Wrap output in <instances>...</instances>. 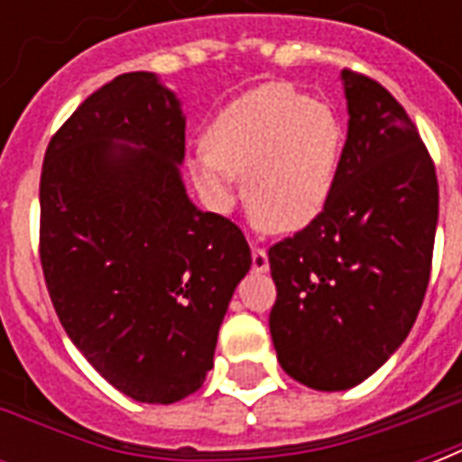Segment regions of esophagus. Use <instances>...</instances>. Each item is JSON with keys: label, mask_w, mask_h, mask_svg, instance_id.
I'll use <instances>...</instances> for the list:
<instances>
[{"label": "esophagus", "mask_w": 462, "mask_h": 462, "mask_svg": "<svg viewBox=\"0 0 462 462\" xmlns=\"http://www.w3.org/2000/svg\"><path fill=\"white\" fill-rule=\"evenodd\" d=\"M252 270L267 272L270 270V260H267V250L252 242Z\"/></svg>", "instance_id": "obj_1"}]
</instances>
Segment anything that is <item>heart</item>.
Returning <instances> with one entry per match:
<instances>
[{
    "label": "heart",
    "mask_w": 462,
    "mask_h": 462,
    "mask_svg": "<svg viewBox=\"0 0 462 462\" xmlns=\"http://www.w3.org/2000/svg\"><path fill=\"white\" fill-rule=\"evenodd\" d=\"M341 158V125L329 106L287 84H267L225 106L192 152V180L215 210H230L235 180L270 230L307 227L329 200Z\"/></svg>",
    "instance_id": "b5f03b06"
}]
</instances>
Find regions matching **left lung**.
<instances>
[{
	"label": "left lung",
	"instance_id": "obj_1",
	"mask_svg": "<svg viewBox=\"0 0 462 462\" xmlns=\"http://www.w3.org/2000/svg\"><path fill=\"white\" fill-rule=\"evenodd\" d=\"M348 135L314 220L270 247V331L282 368L346 391L396 351L426 297L438 225L433 158L403 106L371 76L341 71Z\"/></svg>",
	"mask_w": 462,
	"mask_h": 462
}]
</instances>
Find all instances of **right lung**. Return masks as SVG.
I'll use <instances>...</instances> for the list:
<instances>
[{
  "mask_svg": "<svg viewBox=\"0 0 462 462\" xmlns=\"http://www.w3.org/2000/svg\"><path fill=\"white\" fill-rule=\"evenodd\" d=\"M185 118L148 71L116 76L51 135L39 257L61 327L125 396L175 403L212 368L250 245L180 180Z\"/></svg>",
  "mask_w": 462,
  "mask_h": 462,
  "instance_id": "obj_1",
  "label": "right lung"
}]
</instances>
